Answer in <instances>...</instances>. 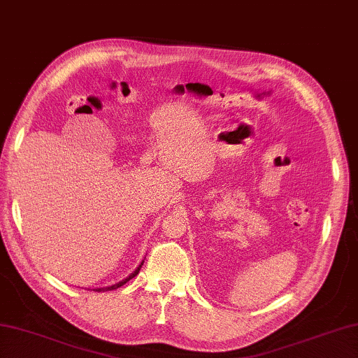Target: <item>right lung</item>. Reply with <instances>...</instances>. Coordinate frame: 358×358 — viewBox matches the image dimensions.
<instances>
[{
    "label": "right lung",
    "instance_id": "obj_1",
    "mask_svg": "<svg viewBox=\"0 0 358 358\" xmlns=\"http://www.w3.org/2000/svg\"><path fill=\"white\" fill-rule=\"evenodd\" d=\"M143 262L145 260H141V263L140 265L136 268V271L134 273H131L129 275H127L126 279H123V280H120V282H117V284H113V285H109V287H101V288H93V292H112V289H117V288H120V287H123L126 282H129L132 278H136V275L138 274V271H140V268H141V265H143Z\"/></svg>",
    "mask_w": 358,
    "mask_h": 358
}]
</instances>
